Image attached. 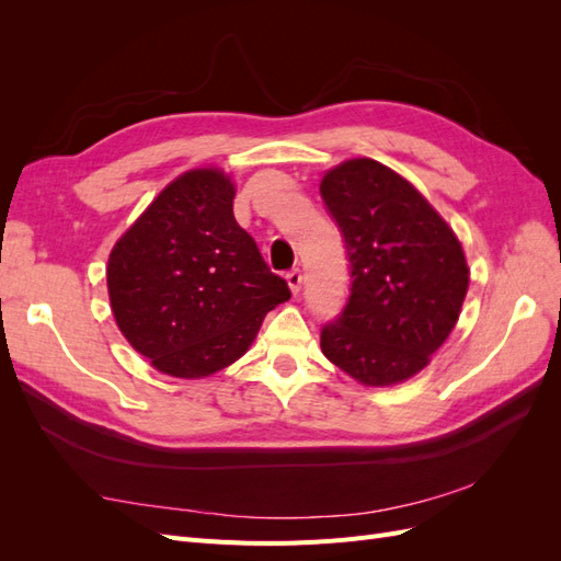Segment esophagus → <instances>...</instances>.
<instances>
[{"mask_svg":"<svg viewBox=\"0 0 561 561\" xmlns=\"http://www.w3.org/2000/svg\"><path fill=\"white\" fill-rule=\"evenodd\" d=\"M285 280H287V285H290L293 295H297V293L301 290V271H299V268H290V271H287Z\"/></svg>","mask_w":561,"mask_h":561,"instance_id":"obj_1","label":"esophagus"}]
</instances>
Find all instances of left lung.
Here are the masks:
<instances>
[{
  "instance_id": "1",
  "label": "left lung",
  "mask_w": 561,
  "mask_h": 561,
  "mask_svg": "<svg viewBox=\"0 0 561 561\" xmlns=\"http://www.w3.org/2000/svg\"><path fill=\"white\" fill-rule=\"evenodd\" d=\"M344 236L351 295L320 330L325 358L365 386L414 377L454 330L468 264L454 231L396 171L351 159L320 182Z\"/></svg>"
}]
</instances>
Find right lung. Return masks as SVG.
<instances>
[{"instance_id":"right-lung-1","label":"right lung","mask_w":561,"mask_h":561,"mask_svg":"<svg viewBox=\"0 0 561 561\" xmlns=\"http://www.w3.org/2000/svg\"><path fill=\"white\" fill-rule=\"evenodd\" d=\"M233 194L215 168L184 173L110 254L116 325L171 377L201 379L239 360L264 316L290 299V287L236 222Z\"/></svg>"}]
</instances>
